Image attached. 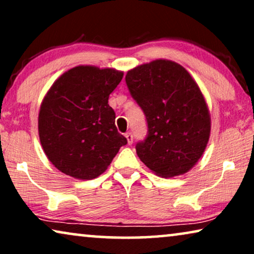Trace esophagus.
I'll return each instance as SVG.
<instances>
[{
    "instance_id": "esophagus-1",
    "label": "esophagus",
    "mask_w": 254,
    "mask_h": 254,
    "mask_svg": "<svg viewBox=\"0 0 254 254\" xmlns=\"http://www.w3.org/2000/svg\"><path fill=\"white\" fill-rule=\"evenodd\" d=\"M125 136H126V138H127L128 144H131V143H133V134H131L130 131H128V133L125 134Z\"/></svg>"
}]
</instances>
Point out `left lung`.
<instances>
[{
	"label": "left lung",
	"instance_id": "1",
	"mask_svg": "<svg viewBox=\"0 0 254 254\" xmlns=\"http://www.w3.org/2000/svg\"><path fill=\"white\" fill-rule=\"evenodd\" d=\"M129 92L143 110L148 136L138 158L164 178L189 172L210 136V114L199 85L183 65L158 59L127 71Z\"/></svg>",
	"mask_w": 254,
	"mask_h": 254
}]
</instances>
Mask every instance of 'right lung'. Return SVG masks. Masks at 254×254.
<instances>
[{"mask_svg": "<svg viewBox=\"0 0 254 254\" xmlns=\"http://www.w3.org/2000/svg\"><path fill=\"white\" fill-rule=\"evenodd\" d=\"M123 76L124 71L113 68L77 65L64 72L45 95L38 117L40 143L61 172L95 179L127 143L109 105Z\"/></svg>", "mask_w": 254, "mask_h": 254, "instance_id": "1", "label": "right lung"}]
</instances>
